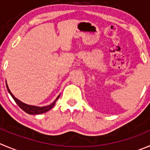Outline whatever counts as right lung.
<instances>
[{"label": "right lung", "instance_id": "1", "mask_svg": "<svg viewBox=\"0 0 150 150\" xmlns=\"http://www.w3.org/2000/svg\"><path fill=\"white\" fill-rule=\"evenodd\" d=\"M6 88H7V90H8V93H10V95L12 96V97L13 98V99L15 100V102L18 104V106H19L20 108L23 110L25 111V112H27L28 114H30V115H38V114H42V113H44V112H46L47 111L50 110H51L53 107L54 106L57 100L59 99V96H60V95L58 96L57 97V99L54 101V102H53V103H51V105H48V106L38 107V106H33V105H26V104L23 103V102H21V101L18 100L17 98H15V96H14L13 94L12 93V92L10 91V90L8 89V85H7L6 82Z\"/></svg>", "mask_w": 150, "mask_h": 150}]
</instances>
